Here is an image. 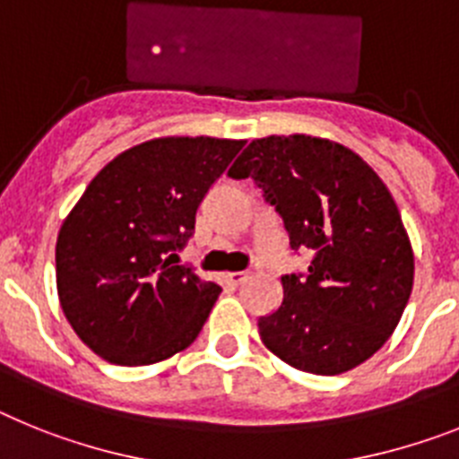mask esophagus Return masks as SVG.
Listing matches in <instances>:
<instances>
[{"label": "esophagus", "mask_w": 459, "mask_h": 459, "mask_svg": "<svg viewBox=\"0 0 459 459\" xmlns=\"http://www.w3.org/2000/svg\"><path fill=\"white\" fill-rule=\"evenodd\" d=\"M247 279H249V273H226V281H229L230 286L245 284Z\"/></svg>", "instance_id": "obj_1"}]
</instances>
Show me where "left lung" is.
<instances>
[{"label":"left lung","instance_id":"left-lung-1","mask_svg":"<svg viewBox=\"0 0 459 459\" xmlns=\"http://www.w3.org/2000/svg\"><path fill=\"white\" fill-rule=\"evenodd\" d=\"M230 178H252L277 207L290 249H312L307 274H284V300L258 318L270 353L334 377L372 358L413 289V249L388 186L360 154L316 135H265Z\"/></svg>","mask_w":459,"mask_h":459}]
</instances>
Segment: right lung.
<instances>
[{
  "label": "right lung",
  "instance_id": "add662e5",
  "mask_svg": "<svg viewBox=\"0 0 459 459\" xmlns=\"http://www.w3.org/2000/svg\"><path fill=\"white\" fill-rule=\"evenodd\" d=\"M245 141L163 135L108 161L62 221L57 296L74 333L113 365L141 368L194 344L219 289L178 247L196 210Z\"/></svg>",
  "mask_w": 459,
  "mask_h": 459
}]
</instances>
